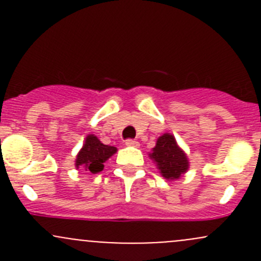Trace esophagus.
Returning <instances> with one entry per match:
<instances>
[{"label": "esophagus", "instance_id": "34e87169", "mask_svg": "<svg viewBox=\"0 0 261 261\" xmlns=\"http://www.w3.org/2000/svg\"><path fill=\"white\" fill-rule=\"evenodd\" d=\"M125 145H126V146L139 147V145H140V144H139L138 141H135V140H126V141H125Z\"/></svg>", "mask_w": 261, "mask_h": 261}]
</instances>
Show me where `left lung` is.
Listing matches in <instances>:
<instances>
[{
  "mask_svg": "<svg viewBox=\"0 0 261 261\" xmlns=\"http://www.w3.org/2000/svg\"><path fill=\"white\" fill-rule=\"evenodd\" d=\"M149 158L155 163L162 177L168 180L179 179L189 169V160L186 151L178 145L174 135L169 133L158 138Z\"/></svg>",
  "mask_w": 261,
  "mask_h": 261,
  "instance_id": "obj_1",
  "label": "left lung"
}]
</instances>
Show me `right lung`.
Wrapping results in <instances>:
<instances>
[{
	"instance_id": "right-lung-1",
	"label": "right lung",
	"mask_w": 261,
	"mask_h": 261,
	"mask_svg": "<svg viewBox=\"0 0 261 261\" xmlns=\"http://www.w3.org/2000/svg\"><path fill=\"white\" fill-rule=\"evenodd\" d=\"M116 151L117 149L115 146L105 145L96 135L88 134L83 146L75 156V168L77 169L81 168L92 174H97L103 170V163H106Z\"/></svg>"
}]
</instances>
